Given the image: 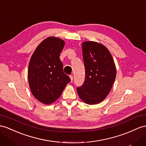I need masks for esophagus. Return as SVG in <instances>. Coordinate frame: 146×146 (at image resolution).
Here are the masks:
<instances>
[{
	"mask_svg": "<svg viewBox=\"0 0 146 146\" xmlns=\"http://www.w3.org/2000/svg\"><path fill=\"white\" fill-rule=\"evenodd\" d=\"M70 80H71V82H72L73 80V75H70Z\"/></svg>",
	"mask_w": 146,
	"mask_h": 146,
	"instance_id": "34e87169",
	"label": "esophagus"
}]
</instances>
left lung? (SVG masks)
<instances>
[{"instance_id": "obj_1", "label": "left lung", "mask_w": 146, "mask_h": 146, "mask_svg": "<svg viewBox=\"0 0 146 146\" xmlns=\"http://www.w3.org/2000/svg\"><path fill=\"white\" fill-rule=\"evenodd\" d=\"M85 80L77 88L80 98L89 105L99 104L109 94L117 74L113 57L104 45L86 41L82 44Z\"/></svg>"}]
</instances>
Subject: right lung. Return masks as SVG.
<instances>
[{"mask_svg":"<svg viewBox=\"0 0 146 146\" xmlns=\"http://www.w3.org/2000/svg\"><path fill=\"white\" fill-rule=\"evenodd\" d=\"M64 40L55 37L45 39L33 54L28 66V83L35 98L44 104L57 100L70 82L63 73L60 54Z\"/></svg>","mask_w":146,"mask_h":146,"instance_id":"obj_1","label":"right lung"}]
</instances>
